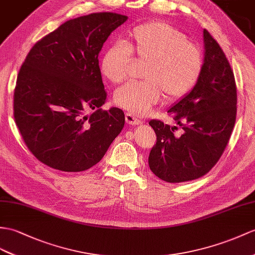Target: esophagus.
I'll use <instances>...</instances> for the list:
<instances>
[{
    "mask_svg": "<svg viewBox=\"0 0 255 255\" xmlns=\"http://www.w3.org/2000/svg\"><path fill=\"white\" fill-rule=\"evenodd\" d=\"M126 121L129 126H139V124H141V120H139L137 117H135L129 113L126 114Z\"/></svg>",
    "mask_w": 255,
    "mask_h": 255,
    "instance_id": "obj_1",
    "label": "esophagus"
}]
</instances>
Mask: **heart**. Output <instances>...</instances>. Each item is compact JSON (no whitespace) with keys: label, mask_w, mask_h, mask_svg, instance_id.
<instances>
[{"label":"heart","mask_w":255,"mask_h":255,"mask_svg":"<svg viewBox=\"0 0 255 255\" xmlns=\"http://www.w3.org/2000/svg\"><path fill=\"white\" fill-rule=\"evenodd\" d=\"M132 57L144 61L141 82H129L115 93V103L136 116L146 115L162 93L170 102L184 97L202 69L199 47L182 31L162 21L142 23L129 31L122 44H114L101 58L102 73L114 83L126 80Z\"/></svg>","instance_id":"b5f03b06"}]
</instances>
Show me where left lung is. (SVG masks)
Instances as JSON below:
<instances>
[{
	"instance_id": "left-lung-1",
	"label": "left lung",
	"mask_w": 255,
	"mask_h": 255,
	"mask_svg": "<svg viewBox=\"0 0 255 255\" xmlns=\"http://www.w3.org/2000/svg\"><path fill=\"white\" fill-rule=\"evenodd\" d=\"M204 59L197 83L169 109L183 128L162 121H149L157 142L149 153L152 173L167 183L197 179L212 169L224 152L236 122L237 88L234 72L223 49L203 30Z\"/></svg>"
}]
</instances>
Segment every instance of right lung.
Instances as JSON below:
<instances>
[{"instance_id":"obj_1","label":"right lung","mask_w":255,"mask_h":255,"mask_svg":"<svg viewBox=\"0 0 255 255\" xmlns=\"http://www.w3.org/2000/svg\"><path fill=\"white\" fill-rule=\"evenodd\" d=\"M128 16L93 13L70 19L30 49L17 77L14 118L33 156L55 170L81 172L98 163L124 127L106 102L98 55ZM93 110L91 116L85 113Z\"/></svg>"}]
</instances>
